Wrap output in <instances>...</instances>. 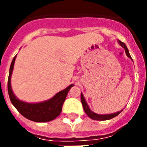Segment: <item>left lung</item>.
<instances>
[{
	"instance_id": "obj_1",
	"label": "left lung",
	"mask_w": 147,
	"mask_h": 147,
	"mask_svg": "<svg viewBox=\"0 0 147 147\" xmlns=\"http://www.w3.org/2000/svg\"><path fill=\"white\" fill-rule=\"evenodd\" d=\"M118 43L121 45V47H123V49H124L126 54L127 55V57H129L130 59H132V58H131L130 53H129V51H128L127 46H126L123 42L120 41V40H118ZM81 101H82L83 108H84V111H85V112L86 113V114L90 118L93 119V120H95V121H107V120H110V119L114 118V117H115L116 116H117V115L122 111H117L116 112V113H113V114H96V113H94V112L92 111V110H90L87 102L85 101V98H84V96H83L82 93H81Z\"/></svg>"
}]
</instances>
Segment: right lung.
Instances as JSON below:
<instances>
[{"mask_svg": "<svg viewBox=\"0 0 147 147\" xmlns=\"http://www.w3.org/2000/svg\"><path fill=\"white\" fill-rule=\"evenodd\" d=\"M16 56L17 55H15L12 60L8 77L7 90L10 101L16 107V109L24 117L30 121L35 122H48L53 121L56 118L62 111V105L65 100L68 92L74 85H70L64 90L58 92L54 97L42 102L27 103L19 100L13 94L10 85V78L13 69Z\"/></svg>", "mask_w": 147, "mask_h": 147, "instance_id": "obj_1", "label": "right lung"}]
</instances>
